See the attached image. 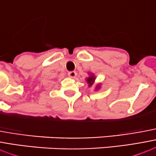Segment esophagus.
Wrapping results in <instances>:
<instances>
[{
    "label": "esophagus",
    "mask_w": 156,
    "mask_h": 156,
    "mask_svg": "<svg viewBox=\"0 0 156 156\" xmlns=\"http://www.w3.org/2000/svg\"><path fill=\"white\" fill-rule=\"evenodd\" d=\"M68 75H69L70 78H74L76 76H77V73H76L75 71H69V73H68Z\"/></svg>",
    "instance_id": "obj_1"
}]
</instances>
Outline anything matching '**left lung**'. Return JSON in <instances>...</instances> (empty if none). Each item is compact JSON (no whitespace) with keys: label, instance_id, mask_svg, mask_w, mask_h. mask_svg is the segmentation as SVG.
<instances>
[{"label":"left lung","instance_id":"1","mask_svg":"<svg viewBox=\"0 0 156 156\" xmlns=\"http://www.w3.org/2000/svg\"><path fill=\"white\" fill-rule=\"evenodd\" d=\"M94 80H95V77H94V75L93 74H90V77H88V78H87V83L89 84V87H91V86L93 85ZM96 89H99V86H98V85L97 86V87H96Z\"/></svg>","mask_w":156,"mask_h":156}]
</instances>
